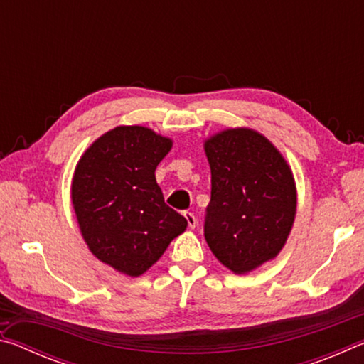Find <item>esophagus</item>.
<instances>
[{
  "instance_id": "34e87169",
  "label": "esophagus",
  "mask_w": 364,
  "mask_h": 364,
  "mask_svg": "<svg viewBox=\"0 0 364 364\" xmlns=\"http://www.w3.org/2000/svg\"><path fill=\"white\" fill-rule=\"evenodd\" d=\"M184 218L188 220V225H189L191 230H194L196 225H197V220L194 217V213L193 212H184Z\"/></svg>"
}]
</instances>
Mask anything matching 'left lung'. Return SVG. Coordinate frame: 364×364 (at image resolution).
Segmentation results:
<instances>
[{
	"mask_svg": "<svg viewBox=\"0 0 364 364\" xmlns=\"http://www.w3.org/2000/svg\"><path fill=\"white\" fill-rule=\"evenodd\" d=\"M212 197L204 236L213 255L244 274L284 247L297 210L292 170L262 133L228 128L205 139Z\"/></svg>",
	"mask_w": 364,
	"mask_h": 364,
	"instance_id": "1",
	"label": "left lung"
}]
</instances>
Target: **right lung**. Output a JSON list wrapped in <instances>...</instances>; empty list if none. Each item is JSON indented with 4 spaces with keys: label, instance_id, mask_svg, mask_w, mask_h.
<instances>
[{
    "label": "right lung",
    "instance_id": "right-lung-1",
    "mask_svg": "<svg viewBox=\"0 0 364 364\" xmlns=\"http://www.w3.org/2000/svg\"><path fill=\"white\" fill-rule=\"evenodd\" d=\"M171 144L151 128L117 127L85 151L73 173L72 204L86 245L97 260L133 278L188 226L165 204L156 181Z\"/></svg>",
    "mask_w": 364,
    "mask_h": 364
}]
</instances>
